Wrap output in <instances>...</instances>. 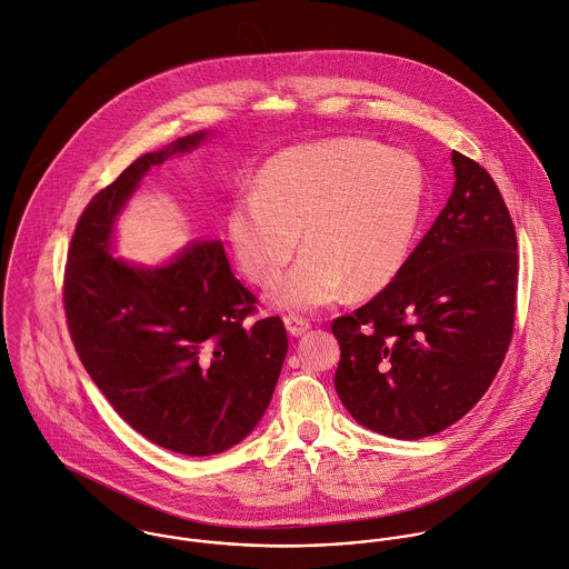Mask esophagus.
I'll return each instance as SVG.
<instances>
[{
    "label": "esophagus",
    "instance_id": "34e87169",
    "mask_svg": "<svg viewBox=\"0 0 569 569\" xmlns=\"http://www.w3.org/2000/svg\"><path fill=\"white\" fill-rule=\"evenodd\" d=\"M283 323H286V330L290 332V337H301V335H306L310 330V321H306L301 317H295V315H288L283 319Z\"/></svg>",
    "mask_w": 569,
    "mask_h": 569
}]
</instances>
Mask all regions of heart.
<instances>
[{"instance_id":"heart-1","label":"heart","mask_w":569,"mask_h":569,"mask_svg":"<svg viewBox=\"0 0 569 569\" xmlns=\"http://www.w3.org/2000/svg\"><path fill=\"white\" fill-rule=\"evenodd\" d=\"M413 156L341 138L288 149L263 164L252 198L228 216V237L246 279L272 286L303 234L306 252L274 290L288 310L339 301L347 288L371 295L402 270L422 209Z\"/></svg>"}]
</instances>
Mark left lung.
I'll use <instances>...</instances> for the list:
<instances>
[{"instance_id":"8db88e82","label":"left lung","mask_w":569,"mask_h":569,"mask_svg":"<svg viewBox=\"0 0 569 569\" xmlns=\"http://www.w3.org/2000/svg\"><path fill=\"white\" fill-rule=\"evenodd\" d=\"M447 207L398 277L332 321L335 387L362 427L420 440L461 420L492 385L512 341L517 232L490 173L453 151Z\"/></svg>"}]
</instances>
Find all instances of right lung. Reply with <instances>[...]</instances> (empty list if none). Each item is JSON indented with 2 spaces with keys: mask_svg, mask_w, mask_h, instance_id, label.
<instances>
[{
  "mask_svg": "<svg viewBox=\"0 0 569 569\" xmlns=\"http://www.w3.org/2000/svg\"><path fill=\"white\" fill-rule=\"evenodd\" d=\"M204 131L144 153L81 213L63 274L74 349L116 413L173 453L216 455L261 420L288 351L279 317L257 315V297L228 263L222 241H198L162 268L110 254L112 227L140 178L193 149Z\"/></svg>",
  "mask_w": 569,
  "mask_h": 569,
  "instance_id": "1",
  "label": "right lung"
}]
</instances>
